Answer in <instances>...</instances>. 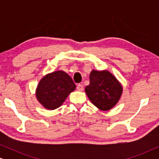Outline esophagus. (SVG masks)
Instances as JSON below:
<instances>
[{"mask_svg":"<svg viewBox=\"0 0 159 159\" xmlns=\"http://www.w3.org/2000/svg\"><path fill=\"white\" fill-rule=\"evenodd\" d=\"M77 90H79V91H82L84 90L83 85H82V84H78L77 86Z\"/></svg>","mask_w":159,"mask_h":159,"instance_id":"1","label":"esophagus"}]
</instances>
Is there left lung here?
Listing matches in <instances>:
<instances>
[{
    "instance_id": "left-lung-1",
    "label": "left lung",
    "mask_w": 159,
    "mask_h": 159,
    "mask_svg": "<svg viewBox=\"0 0 159 159\" xmlns=\"http://www.w3.org/2000/svg\"><path fill=\"white\" fill-rule=\"evenodd\" d=\"M85 93L94 105L103 111L109 110L120 98L122 88L108 71L93 70L90 75V84Z\"/></svg>"
}]
</instances>
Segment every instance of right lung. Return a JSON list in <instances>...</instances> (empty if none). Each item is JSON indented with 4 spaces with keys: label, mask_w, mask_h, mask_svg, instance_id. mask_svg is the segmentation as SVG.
<instances>
[{
    "label": "right lung",
    "mask_w": 159,
    "mask_h": 159,
    "mask_svg": "<svg viewBox=\"0 0 159 159\" xmlns=\"http://www.w3.org/2000/svg\"><path fill=\"white\" fill-rule=\"evenodd\" d=\"M75 88L76 84L71 77L64 71H57L40 80L36 91L37 98L45 108L56 109Z\"/></svg>",
    "instance_id": "add662e5"
}]
</instances>
